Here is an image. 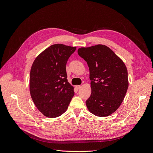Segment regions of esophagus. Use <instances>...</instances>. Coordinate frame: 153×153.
Here are the masks:
<instances>
[{
    "mask_svg": "<svg viewBox=\"0 0 153 153\" xmlns=\"http://www.w3.org/2000/svg\"><path fill=\"white\" fill-rule=\"evenodd\" d=\"M80 88H81V86H80V85H76V88L77 90H79Z\"/></svg>",
    "mask_w": 153,
    "mask_h": 153,
    "instance_id": "obj_1",
    "label": "esophagus"
}]
</instances>
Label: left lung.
Wrapping results in <instances>:
<instances>
[{"mask_svg": "<svg viewBox=\"0 0 153 153\" xmlns=\"http://www.w3.org/2000/svg\"><path fill=\"white\" fill-rule=\"evenodd\" d=\"M78 53L88 64L91 93L86 101L87 108L100 117L115 112L122 103L128 88L125 63L103 45L82 47Z\"/></svg>", "mask_w": 153, "mask_h": 153, "instance_id": "left-lung-1", "label": "left lung"}]
</instances>
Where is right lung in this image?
Listing matches in <instances>:
<instances>
[{
    "mask_svg": "<svg viewBox=\"0 0 153 153\" xmlns=\"http://www.w3.org/2000/svg\"><path fill=\"white\" fill-rule=\"evenodd\" d=\"M76 47L57 43L40 53L32 65L30 93L39 111L56 118L66 111L74 96V88L67 80L66 65Z\"/></svg>",
    "mask_w": 153,
    "mask_h": 153,
    "instance_id": "right-lung-1",
    "label": "right lung"
}]
</instances>
